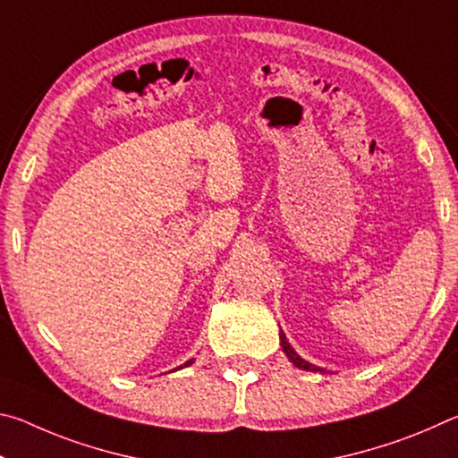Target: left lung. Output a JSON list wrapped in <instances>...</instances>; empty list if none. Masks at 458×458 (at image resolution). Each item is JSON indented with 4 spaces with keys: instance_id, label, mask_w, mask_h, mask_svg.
I'll list each match as a JSON object with an SVG mask.
<instances>
[{
    "instance_id": "8db88e82",
    "label": "left lung",
    "mask_w": 458,
    "mask_h": 458,
    "mask_svg": "<svg viewBox=\"0 0 458 458\" xmlns=\"http://www.w3.org/2000/svg\"><path fill=\"white\" fill-rule=\"evenodd\" d=\"M281 345H283V352L286 353V358H289V360H291L297 368H301V369H307V371H325V369H321V368L313 366V363L305 361L303 358H299V353L294 352L293 347L289 345V341H286V337H284V333H283V331H281Z\"/></svg>"
}]
</instances>
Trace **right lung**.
Listing matches in <instances>:
<instances>
[{"mask_svg": "<svg viewBox=\"0 0 458 458\" xmlns=\"http://www.w3.org/2000/svg\"><path fill=\"white\" fill-rule=\"evenodd\" d=\"M191 363H193V360H190V361H185V363H183V366H180V368H175V369H182V368H188V366H191Z\"/></svg>", "mask_w": 458, "mask_h": 458, "instance_id": "obj_1", "label": "right lung"}]
</instances>
